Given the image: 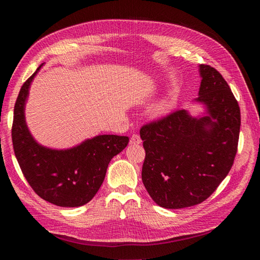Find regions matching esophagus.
I'll list each match as a JSON object with an SVG mask.
<instances>
[{
	"label": "esophagus",
	"mask_w": 260,
	"mask_h": 260,
	"mask_svg": "<svg viewBox=\"0 0 260 260\" xmlns=\"http://www.w3.org/2000/svg\"><path fill=\"white\" fill-rule=\"evenodd\" d=\"M142 143V140L138 136V135H133L130 139V144L131 145H136V144H141Z\"/></svg>",
	"instance_id": "34e87169"
}]
</instances>
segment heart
<instances>
[{"label": "heart", "instance_id": "b5f03b06", "mask_svg": "<svg viewBox=\"0 0 260 260\" xmlns=\"http://www.w3.org/2000/svg\"><path fill=\"white\" fill-rule=\"evenodd\" d=\"M177 93L175 91L169 92L166 96H164L158 103H157L153 109V115L155 117H165L169 115L176 106Z\"/></svg>", "mask_w": 260, "mask_h": 260}]
</instances>
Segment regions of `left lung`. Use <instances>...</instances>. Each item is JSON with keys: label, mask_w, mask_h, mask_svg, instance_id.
<instances>
[{"label": "left lung", "mask_w": 260, "mask_h": 260, "mask_svg": "<svg viewBox=\"0 0 260 260\" xmlns=\"http://www.w3.org/2000/svg\"><path fill=\"white\" fill-rule=\"evenodd\" d=\"M199 98L204 112L185 109L143 125L142 181L157 205L179 209L198 205L229 174L241 127V112L231 89L215 68L199 66Z\"/></svg>", "instance_id": "left-lung-1"}]
</instances>
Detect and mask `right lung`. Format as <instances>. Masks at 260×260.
Wrapping results in <instances>:
<instances>
[{"instance_id": "add662e5", "label": "right lung", "mask_w": 260, "mask_h": 260, "mask_svg": "<svg viewBox=\"0 0 260 260\" xmlns=\"http://www.w3.org/2000/svg\"><path fill=\"white\" fill-rule=\"evenodd\" d=\"M42 66L23 83L15 103L12 128L15 156L28 183L41 199L60 207H79L98 193L109 161L128 145L129 138L101 135L65 149L38 143L28 129L25 108L31 82Z\"/></svg>"}]
</instances>
